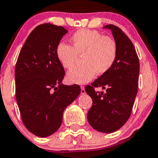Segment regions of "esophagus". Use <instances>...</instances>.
<instances>
[{"label": "esophagus", "instance_id": "1", "mask_svg": "<svg viewBox=\"0 0 158 158\" xmlns=\"http://www.w3.org/2000/svg\"><path fill=\"white\" fill-rule=\"evenodd\" d=\"M81 94H86L85 89H84V87H83V86H81Z\"/></svg>", "mask_w": 158, "mask_h": 158}]
</instances>
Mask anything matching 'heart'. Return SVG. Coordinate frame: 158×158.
<instances>
[{"instance_id":"1","label":"heart","mask_w":158,"mask_h":158,"mask_svg":"<svg viewBox=\"0 0 158 158\" xmlns=\"http://www.w3.org/2000/svg\"><path fill=\"white\" fill-rule=\"evenodd\" d=\"M70 43L71 45L58 43L55 55L65 69L74 67L78 55H83L84 64L68 71L67 79L71 84H86L94 78L97 73L106 74L114 65L118 45L113 37L103 35L97 30L81 29L70 37Z\"/></svg>"}]
</instances>
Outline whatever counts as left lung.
Listing matches in <instances>:
<instances>
[{"mask_svg":"<svg viewBox=\"0 0 158 158\" xmlns=\"http://www.w3.org/2000/svg\"><path fill=\"white\" fill-rule=\"evenodd\" d=\"M104 28L111 30L118 45L116 60L108 72L86 86L85 91L93 100L87 113L89 124L97 131L111 133L119 129L131 115L139 87L140 64L134 45L126 34L113 24ZM98 86L107 92L94 90Z\"/></svg>","mask_w":158,"mask_h":158,"instance_id":"1","label":"left lung"}]
</instances>
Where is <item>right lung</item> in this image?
Segmentation results:
<instances>
[{
    "mask_svg": "<svg viewBox=\"0 0 158 158\" xmlns=\"http://www.w3.org/2000/svg\"><path fill=\"white\" fill-rule=\"evenodd\" d=\"M68 30L51 23L39 25L27 37L15 66L16 100L25 127L47 137L62 123L64 109L81 93L77 84H61L64 68L55 48Z\"/></svg>",
    "mask_w": 158,
    "mask_h": 158,
    "instance_id": "obj_1",
    "label": "right lung"
}]
</instances>
